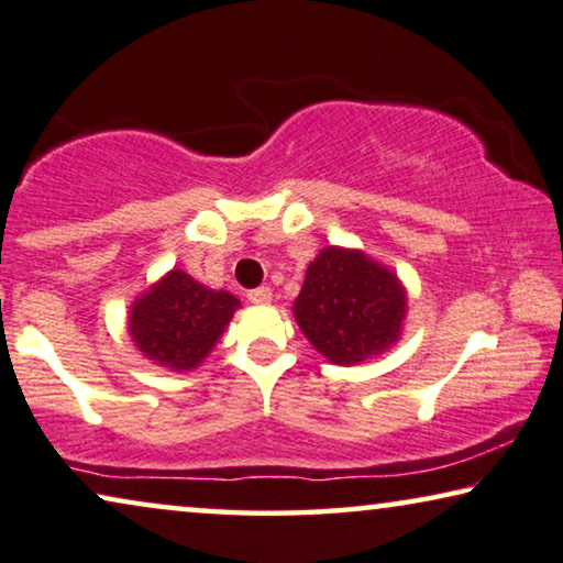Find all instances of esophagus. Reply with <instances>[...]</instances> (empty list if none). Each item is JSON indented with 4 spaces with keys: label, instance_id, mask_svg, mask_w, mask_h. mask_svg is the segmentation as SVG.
Returning a JSON list of instances; mask_svg holds the SVG:
<instances>
[{
    "label": "esophagus",
    "instance_id": "obj_1",
    "mask_svg": "<svg viewBox=\"0 0 563 563\" xmlns=\"http://www.w3.org/2000/svg\"><path fill=\"white\" fill-rule=\"evenodd\" d=\"M247 298H250V303H255V306H267L273 300V290L267 288V285H263V288L250 290Z\"/></svg>",
    "mask_w": 563,
    "mask_h": 563
}]
</instances>
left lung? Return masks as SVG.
<instances>
[{"label":"left lung","instance_id":"left-lung-1","mask_svg":"<svg viewBox=\"0 0 563 563\" xmlns=\"http://www.w3.org/2000/svg\"><path fill=\"white\" fill-rule=\"evenodd\" d=\"M408 290L390 267L362 250L329 244L311 260L292 300L300 331L331 364H362L398 344Z\"/></svg>","mask_w":563,"mask_h":563}]
</instances>
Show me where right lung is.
<instances>
[{
    "label": "right lung",
    "mask_w": 563,
    "mask_h": 563,
    "mask_svg": "<svg viewBox=\"0 0 563 563\" xmlns=\"http://www.w3.org/2000/svg\"><path fill=\"white\" fill-rule=\"evenodd\" d=\"M242 303L173 267L132 300L126 334L157 367L191 372L209 357Z\"/></svg>",
    "instance_id": "1"
}]
</instances>
